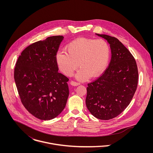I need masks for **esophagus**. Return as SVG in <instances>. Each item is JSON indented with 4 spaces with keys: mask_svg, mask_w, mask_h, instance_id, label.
I'll return each instance as SVG.
<instances>
[{
    "mask_svg": "<svg viewBox=\"0 0 153 153\" xmlns=\"http://www.w3.org/2000/svg\"><path fill=\"white\" fill-rule=\"evenodd\" d=\"M71 85H72V86H78L80 84L78 83V82H75V81H71V82H70Z\"/></svg>",
    "mask_w": 153,
    "mask_h": 153,
    "instance_id": "34e87169",
    "label": "esophagus"
}]
</instances>
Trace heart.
Segmentation results:
<instances>
[{
	"mask_svg": "<svg viewBox=\"0 0 153 153\" xmlns=\"http://www.w3.org/2000/svg\"><path fill=\"white\" fill-rule=\"evenodd\" d=\"M66 51H59L56 61L59 69L70 76L81 68L76 75L79 81H86L89 76H98L105 69L109 61V45L104 39L78 38L67 44Z\"/></svg>",
	"mask_w": 153,
	"mask_h": 153,
	"instance_id": "b5f03b06",
	"label": "heart"
}]
</instances>
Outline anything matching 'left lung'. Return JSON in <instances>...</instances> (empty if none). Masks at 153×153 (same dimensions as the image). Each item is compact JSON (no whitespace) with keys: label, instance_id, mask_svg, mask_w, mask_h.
I'll use <instances>...</instances> for the list:
<instances>
[{"label":"left lung","instance_id":"obj_1","mask_svg":"<svg viewBox=\"0 0 153 153\" xmlns=\"http://www.w3.org/2000/svg\"><path fill=\"white\" fill-rule=\"evenodd\" d=\"M96 35L109 43L111 59L103 74L88 84L85 102L93 116L108 120L118 116L130 104L137 87L138 69L130 52L118 39Z\"/></svg>","mask_w":153,"mask_h":153}]
</instances>
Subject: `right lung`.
<instances>
[{
	"label": "right lung",
	"instance_id": "right-lung-1",
	"mask_svg": "<svg viewBox=\"0 0 153 153\" xmlns=\"http://www.w3.org/2000/svg\"><path fill=\"white\" fill-rule=\"evenodd\" d=\"M62 36H53L30 45L16 62L14 78L21 102L41 120L56 117L65 107L69 79L58 72L56 55Z\"/></svg>",
	"mask_w": 153,
	"mask_h": 153
}]
</instances>
